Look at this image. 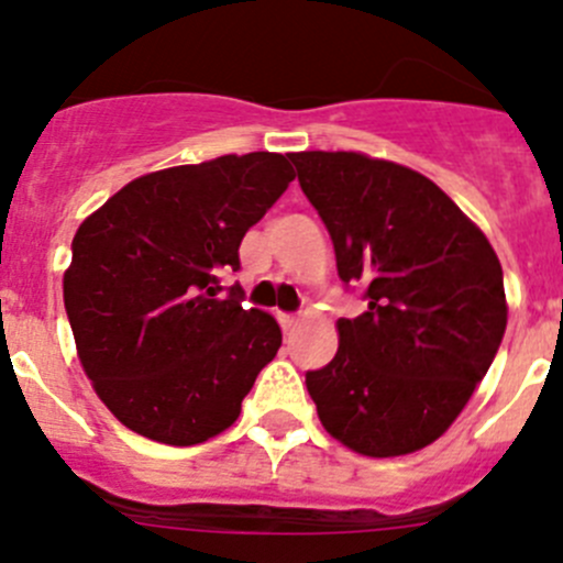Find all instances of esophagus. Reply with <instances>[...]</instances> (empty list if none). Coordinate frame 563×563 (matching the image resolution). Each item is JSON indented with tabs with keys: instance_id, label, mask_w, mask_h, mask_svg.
Instances as JSON below:
<instances>
[{
	"instance_id": "obj_1",
	"label": "esophagus",
	"mask_w": 563,
	"mask_h": 563,
	"mask_svg": "<svg viewBox=\"0 0 563 563\" xmlns=\"http://www.w3.org/2000/svg\"><path fill=\"white\" fill-rule=\"evenodd\" d=\"M277 319H280V328L286 330V333L299 324V317H294V313H280V317H277Z\"/></svg>"
}]
</instances>
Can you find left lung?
<instances>
[{"mask_svg":"<svg viewBox=\"0 0 563 563\" xmlns=\"http://www.w3.org/2000/svg\"><path fill=\"white\" fill-rule=\"evenodd\" d=\"M366 311L339 319V353L306 372L330 435L372 459L428 448L455 422L506 333L503 266L433 180L361 152H291Z\"/></svg>","mask_w":563,"mask_h":563,"instance_id":"left-lung-1","label":"left lung"}]
</instances>
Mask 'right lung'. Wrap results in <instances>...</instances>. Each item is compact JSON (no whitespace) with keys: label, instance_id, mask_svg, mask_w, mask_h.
I'll return each instance as SVG.
<instances>
[{"label":"right lung","instance_id":"obj_1","mask_svg":"<svg viewBox=\"0 0 563 563\" xmlns=\"http://www.w3.org/2000/svg\"><path fill=\"white\" fill-rule=\"evenodd\" d=\"M291 180L277 152L222 155L139 177L80 224L63 302L82 369L124 428L191 448L239 419L283 333L219 275L241 269V239Z\"/></svg>","mask_w":563,"mask_h":563}]
</instances>
